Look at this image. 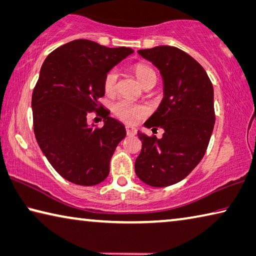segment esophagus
Here are the masks:
<instances>
[{
  "instance_id": "obj_1",
  "label": "esophagus",
  "mask_w": 256,
  "mask_h": 256,
  "mask_svg": "<svg viewBox=\"0 0 256 256\" xmlns=\"http://www.w3.org/2000/svg\"><path fill=\"white\" fill-rule=\"evenodd\" d=\"M126 133L128 136H134L136 134V128L134 126H131V125H126Z\"/></svg>"
}]
</instances>
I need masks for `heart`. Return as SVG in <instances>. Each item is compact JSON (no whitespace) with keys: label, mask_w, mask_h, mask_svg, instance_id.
I'll return each instance as SVG.
<instances>
[{"label":"heart","mask_w":256,"mask_h":256,"mask_svg":"<svg viewBox=\"0 0 256 256\" xmlns=\"http://www.w3.org/2000/svg\"><path fill=\"white\" fill-rule=\"evenodd\" d=\"M136 75L139 82L144 85L149 80H156V72L148 64H138L134 66ZM117 82H118V72L116 68L108 70L104 77V88L107 94H114L117 90ZM112 112L117 118L128 124H136L138 120L148 114V109L141 104L133 102L126 99H122L112 106Z\"/></svg>","instance_id":"obj_1"}]
</instances>
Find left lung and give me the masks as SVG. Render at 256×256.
Here are the masks:
<instances>
[{
  "instance_id": "8db88e82",
  "label": "left lung",
  "mask_w": 256,
  "mask_h": 256,
  "mask_svg": "<svg viewBox=\"0 0 256 256\" xmlns=\"http://www.w3.org/2000/svg\"><path fill=\"white\" fill-rule=\"evenodd\" d=\"M138 54L155 64L163 77L164 98L144 125L164 128V133L157 139L138 132L142 148L136 160V174L148 186H168L184 180L205 155L216 123L213 85L204 68L176 46Z\"/></svg>"
}]
</instances>
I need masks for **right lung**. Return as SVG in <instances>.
<instances>
[{"label": "right lung", "mask_w": 256, "mask_h": 256, "mask_svg": "<svg viewBox=\"0 0 256 256\" xmlns=\"http://www.w3.org/2000/svg\"><path fill=\"white\" fill-rule=\"evenodd\" d=\"M131 54L130 48L75 40L52 51L40 67L32 96L35 138L52 168L72 184L96 186L106 179L112 154L126 136L108 110L98 112V99L106 72ZM91 111L103 117L102 128L87 125Z\"/></svg>", "instance_id": "add662e5"}]
</instances>
